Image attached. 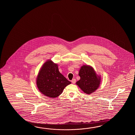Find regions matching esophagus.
<instances>
[{
  "label": "esophagus",
  "mask_w": 135,
  "mask_h": 135,
  "mask_svg": "<svg viewBox=\"0 0 135 135\" xmlns=\"http://www.w3.org/2000/svg\"><path fill=\"white\" fill-rule=\"evenodd\" d=\"M76 80L75 79H73V80H71L72 83H73V84H74V83H76Z\"/></svg>",
  "instance_id": "1"
}]
</instances>
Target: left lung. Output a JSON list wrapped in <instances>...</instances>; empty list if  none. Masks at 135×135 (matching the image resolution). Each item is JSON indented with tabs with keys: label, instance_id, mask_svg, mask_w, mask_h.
<instances>
[{
	"label": "left lung",
	"instance_id": "left-lung-1",
	"mask_svg": "<svg viewBox=\"0 0 135 135\" xmlns=\"http://www.w3.org/2000/svg\"><path fill=\"white\" fill-rule=\"evenodd\" d=\"M79 75L80 77V80L78 81L76 84L87 94H90L95 92L99 86L100 78L97 77L95 70L91 66H81Z\"/></svg>",
	"mask_w": 135,
	"mask_h": 135
}]
</instances>
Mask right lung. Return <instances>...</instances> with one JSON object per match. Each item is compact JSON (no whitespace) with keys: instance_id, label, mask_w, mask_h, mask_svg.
<instances>
[{"instance_id":"right-lung-1","label":"right lung","mask_w":135,"mask_h":135,"mask_svg":"<svg viewBox=\"0 0 135 135\" xmlns=\"http://www.w3.org/2000/svg\"><path fill=\"white\" fill-rule=\"evenodd\" d=\"M71 83L59 71L57 65L51 60L47 61L44 64L37 79L38 90L49 98L57 97Z\"/></svg>"}]
</instances>
